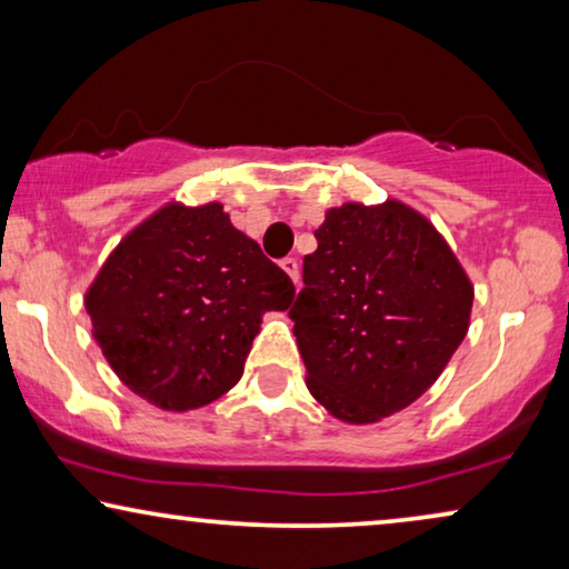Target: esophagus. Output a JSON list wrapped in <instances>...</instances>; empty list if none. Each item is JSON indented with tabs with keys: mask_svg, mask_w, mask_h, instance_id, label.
<instances>
[{
	"mask_svg": "<svg viewBox=\"0 0 569 569\" xmlns=\"http://www.w3.org/2000/svg\"><path fill=\"white\" fill-rule=\"evenodd\" d=\"M282 269L287 271V274H290V279H292L295 284L300 282V263H298V259L287 256V259H282Z\"/></svg>",
	"mask_w": 569,
	"mask_h": 569,
	"instance_id": "esophagus-1",
	"label": "esophagus"
}]
</instances>
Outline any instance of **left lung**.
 Returning <instances> with one entry per match:
<instances>
[{
    "label": "left lung",
    "instance_id": "obj_1",
    "mask_svg": "<svg viewBox=\"0 0 569 569\" xmlns=\"http://www.w3.org/2000/svg\"><path fill=\"white\" fill-rule=\"evenodd\" d=\"M316 240L290 308L308 388L341 422H378L438 380L469 331L473 287L401 201L329 209Z\"/></svg>",
    "mask_w": 569,
    "mask_h": 569
}]
</instances>
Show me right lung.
Instances as JSON below:
<instances>
[{"label":"right lung","mask_w":569,"mask_h":569,"mask_svg":"<svg viewBox=\"0 0 569 569\" xmlns=\"http://www.w3.org/2000/svg\"><path fill=\"white\" fill-rule=\"evenodd\" d=\"M292 298V279L222 204H168L108 256L84 308L123 386L186 411L238 383L261 316Z\"/></svg>","instance_id":"1"}]
</instances>
